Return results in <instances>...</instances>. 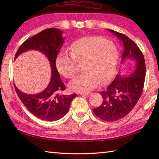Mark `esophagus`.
Listing matches in <instances>:
<instances>
[{"mask_svg": "<svg viewBox=\"0 0 159 159\" xmlns=\"http://www.w3.org/2000/svg\"><path fill=\"white\" fill-rule=\"evenodd\" d=\"M80 95H82V96H89L91 93L89 92H87V93H79Z\"/></svg>", "mask_w": 159, "mask_h": 159, "instance_id": "34e87169", "label": "esophagus"}]
</instances>
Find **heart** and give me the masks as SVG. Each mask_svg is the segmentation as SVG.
<instances>
[{
  "mask_svg": "<svg viewBox=\"0 0 159 159\" xmlns=\"http://www.w3.org/2000/svg\"><path fill=\"white\" fill-rule=\"evenodd\" d=\"M70 54L59 53L56 66L60 74L72 79L78 72V63H83L85 72L70 84L75 92H87L95 88L99 83H107L113 79L119 59L116 45L100 37L87 36L77 39L70 46Z\"/></svg>",
  "mask_w": 159,
  "mask_h": 159,
  "instance_id": "b5f03b06",
  "label": "heart"
}]
</instances>
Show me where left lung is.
Masks as SVG:
<instances>
[{
    "instance_id": "8db88e82",
    "label": "left lung",
    "mask_w": 159,
    "mask_h": 159,
    "mask_svg": "<svg viewBox=\"0 0 159 159\" xmlns=\"http://www.w3.org/2000/svg\"><path fill=\"white\" fill-rule=\"evenodd\" d=\"M109 31L123 43L121 62L133 59L136 65L135 70L128 76L117 74L113 82L101 92L102 104L93 109L94 114L101 120L113 121L126 116L139 100L146 78V63L142 52L133 40L122 33Z\"/></svg>"
}]
</instances>
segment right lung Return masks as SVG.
Segmentation results:
<instances>
[{
    "instance_id": "add662e5",
    "label": "right lung",
    "mask_w": 159,
    "mask_h": 159,
    "mask_svg": "<svg viewBox=\"0 0 159 159\" xmlns=\"http://www.w3.org/2000/svg\"><path fill=\"white\" fill-rule=\"evenodd\" d=\"M62 31L57 29H46L26 39L16 52L15 59L20 54L29 50H35L44 54L48 58L52 76L49 85L38 94H26L17 88L15 90L19 98L29 112L40 120L52 121L58 120L68 112L70 104L76 93L64 95L66 85L61 80L56 67L57 55L64 43Z\"/></svg>"
}]
</instances>
